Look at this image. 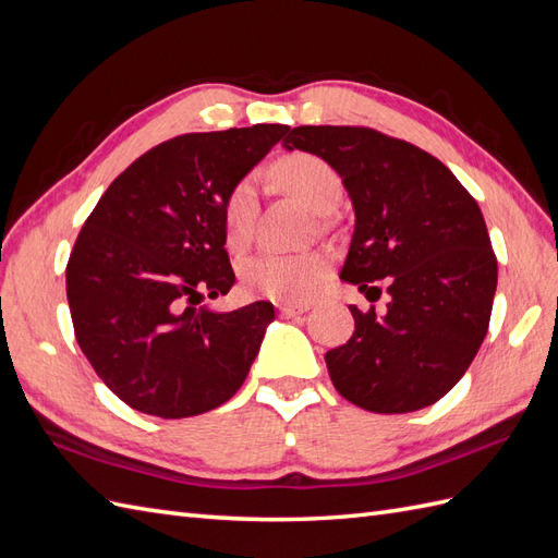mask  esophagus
I'll return each instance as SVG.
<instances>
[{
  "label": "esophagus",
  "mask_w": 558,
  "mask_h": 558,
  "mask_svg": "<svg viewBox=\"0 0 558 558\" xmlns=\"http://www.w3.org/2000/svg\"><path fill=\"white\" fill-rule=\"evenodd\" d=\"M311 306L308 304H280V313L284 318H294L299 313H306Z\"/></svg>",
  "instance_id": "34e87169"
}]
</instances>
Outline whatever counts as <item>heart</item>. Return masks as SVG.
I'll return each mask as SVG.
<instances>
[{
  "label": "heart",
  "mask_w": 558,
  "mask_h": 558,
  "mask_svg": "<svg viewBox=\"0 0 558 558\" xmlns=\"http://www.w3.org/2000/svg\"><path fill=\"white\" fill-rule=\"evenodd\" d=\"M274 179L284 191L296 195L313 211H330L341 199L339 171L313 153H290L274 165ZM256 217L254 181L240 179L223 203V228L228 245L240 250L247 245ZM327 274V259L320 252L259 254L240 270L242 288L252 296L278 299V302H304L318 290Z\"/></svg>",
  "instance_id": "b5f03b06"
}]
</instances>
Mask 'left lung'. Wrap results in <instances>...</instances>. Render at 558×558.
Masks as SVG:
<instances>
[{
    "mask_svg": "<svg viewBox=\"0 0 558 558\" xmlns=\"http://www.w3.org/2000/svg\"><path fill=\"white\" fill-rule=\"evenodd\" d=\"M284 148L330 162L355 209L341 280L387 311L349 306L355 330L325 353L335 389L369 412L436 403L488 332L497 259L481 207L434 155L369 126H294Z\"/></svg>",
    "mask_w": 558,
    "mask_h": 558,
    "instance_id": "1",
    "label": "left lung"
}]
</instances>
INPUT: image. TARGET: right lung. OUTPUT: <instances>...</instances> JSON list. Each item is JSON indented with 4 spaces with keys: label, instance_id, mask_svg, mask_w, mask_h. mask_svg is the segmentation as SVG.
I'll return each instance as SVG.
<instances>
[{
    "label": "right lung",
    "instance_id": "right-lung-1",
    "mask_svg": "<svg viewBox=\"0 0 558 558\" xmlns=\"http://www.w3.org/2000/svg\"><path fill=\"white\" fill-rule=\"evenodd\" d=\"M290 132L284 124L174 136L108 185L65 266L75 339L106 387L146 415L181 420L242 387L274 304L195 308L228 294L223 203Z\"/></svg>",
    "mask_w": 558,
    "mask_h": 558
}]
</instances>
